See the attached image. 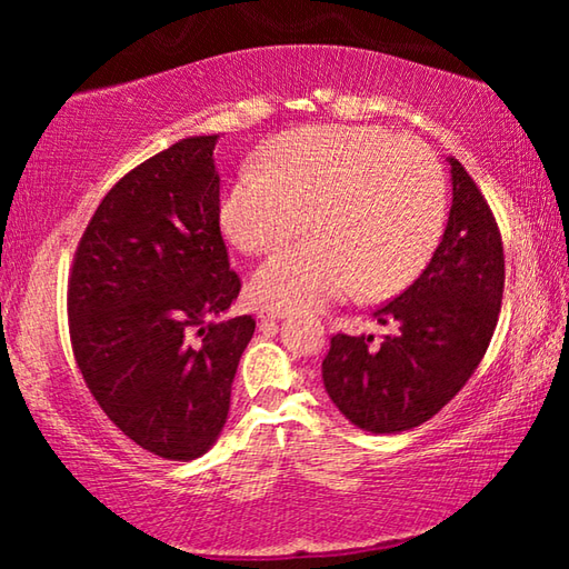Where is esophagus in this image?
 <instances>
[{"label":"esophagus","mask_w":569,"mask_h":569,"mask_svg":"<svg viewBox=\"0 0 569 569\" xmlns=\"http://www.w3.org/2000/svg\"><path fill=\"white\" fill-rule=\"evenodd\" d=\"M283 316H286V311H283V308L281 306H261V308H258V319H261V321H271V319H283Z\"/></svg>","instance_id":"1"}]
</instances>
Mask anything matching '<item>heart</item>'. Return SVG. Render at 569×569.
I'll use <instances>...</instances> for the list:
<instances>
[{
    "label": "heart",
    "instance_id": "obj_1",
    "mask_svg": "<svg viewBox=\"0 0 569 569\" xmlns=\"http://www.w3.org/2000/svg\"><path fill=\"white\" fill-rule=\"evenodd\" d=\"M220 198V226L246 253L278 250L253 273V293L281 308H313L351 293L401 291L429 263L445 228V176L411 138L381 128L316 124L283 132Z\"/></svg>",
    "mask_w": 569,
    "mask_h": 569
}]
</instances>
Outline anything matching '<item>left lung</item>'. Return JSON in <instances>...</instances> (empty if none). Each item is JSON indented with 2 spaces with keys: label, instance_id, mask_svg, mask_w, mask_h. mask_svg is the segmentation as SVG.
Returning a JSON list of instances; mask_svg holds the SVG:
<instances>
[{
  "label": "left lung",
  "instance_id": "obj_1",
  "mask_svg": "<svg viewBox=\"0 0 569 569\" xmlns=\"http://www.w3.org/2000/svg\"><path fill=\"white\" fill-rule=\"evenodd\" d=\"M451 210L429 266L401 296L373 311L397 333H336L323 359L331 401L356 427L397 435L457 397L485 359L505 293V248L492 208L457 158Z\"/></svg>",
  "mask_w": 569,
  "mask_h": 569
}]
</instances>
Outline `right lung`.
I'll list each match as a JSON object with an SVG mask.
<instances>
[{
    "label": "right lung",
    "instance_id": "1",
    "mask_svg": "<svg viewBox=\"0 0 569 569\" xmlns=\"http://www.w3.org/2000/svg\"><path fill=\"white\" fill-rule=\"evenodd\" d=\"M220 134L180 140L114 182L77 243L72 353L108 419L150 455L213 447L253 316L220 321L240 293L220 233Z\"/></svg>",
    "mask_w": 569,
    "mask_h": 569
}]
</instances>
